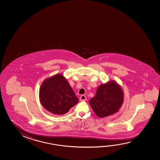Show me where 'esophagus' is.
<instances>
[{
  "label": "esophagus",
  "mask_w": 160,
  "mask_h": 160,
  "mask_svg": "<svg viewBox=\"0 0 160 160\" xmlns=\"http://www.w3.org/2000/svg\"><path fill=\"white\" fill-rule=\"evenodd\" d=\"M80 100L81 102L85 101V100H87V97H86L85 95H82L81 97H80Z\"/></svg>",
  "instance_id": "34e87169"
}]
</instances>
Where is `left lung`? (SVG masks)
<instances>
[{"mask_svg": "<svg viewBox=\"0 0 160 160\" xmlns=\"http://www.w3.org/2000/svg\"><path fill=\"white\" fill-rule=\"evenodd\" d=\"M123 92L114 81L100 85L89 103L95 114L99 118L108 117L117 112L123 102Z\"/></svg>", "mask_w": 160, "mask_h": 160, "instance_id": "1", "label": "left lung"}]
</instances>
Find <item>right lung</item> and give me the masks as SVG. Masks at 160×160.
Returning <instances> with one entry per match:
<instances>
[{
	"mask_svg": "<svg viewBox=\"0 0 160 160\" xmlns=\"http://www.w3.org/2000/svg\"><path fill=\"white\" fill-rule=\"evenodd\" d=\"M42 106L55 115H63L76 105L79 99L70 84L61 74L46 79L39 90Z\"/></svg>",
	"mask_w": 160,
	"mask_h": 160,
	"instance_id": "right-lung-1",
	"label": "right lung"
}]
</instances>
